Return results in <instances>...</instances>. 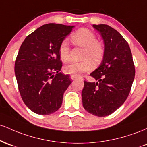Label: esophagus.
I'll return each instance as SVG.
<instances>
[{
	"label": "esophagus",
	"mask_w": 147,
	"mask_h": 147,
	"mask_svg": "<svg viewBox=\"0 0 147 147\" xmlns=\"http://www.w3.org/2000/svg\"><path fill=\"white\" fill-rule=\"evenodd\" d=\"M71 78L72 80H77V79H78V78L77 76H76L71 75Z\"/></svg>",
	"instance_id": "34e87169"
}]
</instances>
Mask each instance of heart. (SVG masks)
<instances>
[{"mask_svg":"<svg viewBox=\"0 0 147 147\" xmlns=\"http://www.w3.org/2000/svg\"><path fill=\"white\" fill-rule=\"evenodd\" d=\"M71 40L76 45L85 49L82 55L83 61L71 62L64 68L66 74L80 76L85 72L92 69V64L98 65L103 59L105 49L103 44L97 41L93 32L87 29H80L72 34ZM69 46L67 40L61 42L59 47V55L61 60L68 61L70 59Z\"/></svg>","mask_w":147,"mask_h":147,"instance_id":"1","label":"heart"}]
</instances>
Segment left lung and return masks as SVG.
<instances>
[{"label":"left lung","instance_id":"left-lung-1","mask_svg":"<svg viewBox=\"0 0 147 147\" xmlns=\"http://www.w3.org/2000/svg\"><path fill=\"white\" fill-rule=\"evenodd\" d=\"M104 44L101 63L90 76L96 82L84 81L83 108L98 117L110 115L123 105L135 78V66L129 45L121 34L108 25H93Z\"/></svg>","mask_w":147,"mask_h":147}]
</instances>
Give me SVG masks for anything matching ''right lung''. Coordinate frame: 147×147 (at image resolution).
I'll list each match as a JSON object with an SVG mask.
<instances>
[{"mask_svg": "<svg viewBox=\"0 0 147 147\" xmlns=\"http://www.w3.org/2000/svg\"><path fill=\"white\" fill-rule=\"evenodd\" d=\"M74 26L48 24L29 34L19 49L14 72L24 103L38 115H48L60 108L71 81L60 71L61 42Z\"/></svg>", "mask_w": 147, "mask_h": 147, "instance_id": "right-lung-1", "label": "right lung"}]
</instances>
